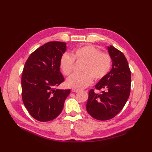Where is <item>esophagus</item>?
Listing matches in <instances>:
<instances>
[{
    "instance_id": "esophagus-1",
    "label": "esophagus",
    "mask_w": 152,
    "mask_h": 152,
    "mask_svg": "<svg viewBox=\"0 0 152 152\" xmlns=\"http://www.w3.org/2000/svg\"><path fill=\"white\" fill-rule=\"evenodd\" d=\"M72 91L74 93H77L80 91V89H72Z\"/></svg>"
}]
</instances>
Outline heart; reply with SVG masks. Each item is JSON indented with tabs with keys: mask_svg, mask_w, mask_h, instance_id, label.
I'll list each match as a JSON object with an SVG mask.
<instances>
[{
	"mask_svg": "<svg viewBox=\"0 0 152 152\" xmlns=\"http://www.w3.org/2000/svg\"><path fill=\"white\" fill-rule=\"evenodd\" d=\"M75 61L83 62L82 72L71 76L66 80V86L77 89L91 85L93 78L99 81L104 78L111 69L112 62L109 53L101 51L93 45H85L76 48L71 55L66 53L61 56L59 65L64 75L69 76L72 73Z\"/></svg>",
	"mask_w": 152,
	"mask_h": 152,
	"instance_id": "1",
	"label": "heart"
}]
</instances>
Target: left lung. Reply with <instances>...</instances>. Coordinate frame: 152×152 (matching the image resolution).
<instances>
[{
    "mask_svg": "<svg viewBox=\"0 0 152 152\" xmlns=\"http://www.w3.org/2000/svg\"><path fill=\"white\" fill-rule=\"evenodd\" d=\"M112 59V69L95 86V89H104L101 93L91 89L86 104L88 114L96 119L108 120L119 114L129 97L131 74L127 59L121 51L110 46L108 47Z\"/></svg>",
    "mask_w": 152,
    "mask_h": 152,
    "instance_id": "obj_1",
    "label": "left lung"
}]
</instances>
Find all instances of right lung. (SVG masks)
Instances as JSON below:
<instances>
[{
	"instance_id": "add662e5",
	"label": "right lung",
	"mask_w": 152,
	"mask_h": 152,
	"mask_svg": "<svg viewBox=\"0 0 152 152\" xmlns=\"http://www.w3.org/2000/svg\"><path fill=\"white\" fill-rule=\"evenodd\" d=\"M66 43L49 42L28 57L21 76L22 99L31 115L39 121L53 120L62 112L70 89H56L64 82L60 59Z\"/></svg>"
}]
</instances>
